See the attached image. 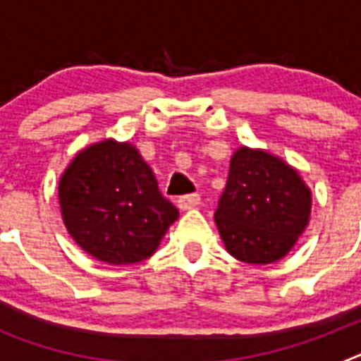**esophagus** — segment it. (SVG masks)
<instances>
[{
	"instance_id": "esophagus-1",
	"label": "esophagus",
	"mask_w": 361,
	"mask_h": 361,
	"mask_svg": "<svg viewBox=\"0 0 361 361\" xmlns=\"http://www.w3.org/2000/svg\"><path fill=\"white\" fill-rule=\"evenodd\" d=\"M200 204V195L199 193H191V195H184L178 199L177 206L178 209H183V212H188V209H193L197 208Z\"/></svg>"
}]
</instances>
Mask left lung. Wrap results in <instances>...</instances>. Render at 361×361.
<instances>
[{"instance_id": "obj_1", "label": "left lung", "mask_w": 361, "mask_h": 361, "mask_svg": "<svg viewBox=\"0 0 361 361\" xmlns=\"http://www.w3.org/2000/svg\"><path fill=\"white\" fill-rule=\"evenodd\" d=\"M311 216V190L298 171L264 149L238 148L215 222L231 257L271 264L291 251Z\"/></svg>"}]
</instances>
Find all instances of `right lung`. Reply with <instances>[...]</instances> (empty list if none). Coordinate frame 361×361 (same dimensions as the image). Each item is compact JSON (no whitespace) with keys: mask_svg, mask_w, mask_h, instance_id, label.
<instances>
[{"mask_svg":"<svg viewBox=\"0 0 361 361\" xmlns=\"http://www.w3.org/2000/svg\"><path fill=\"white\" fill-rule=\"evenodd\" d=\"M59 204L79 247L114 266L152 257L178 216L135 146L114 139L73 157L59 178Z\"/></svg>","mask_w":361,"mask_h":361,"instance_id":"right-lung-1","label":"right lung"}]
</instances>
